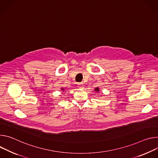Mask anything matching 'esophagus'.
<instances>
[{"label": "esophagus", "mask_w": 158, "mask_h": 158, "mask_svg": "<svg viewBox=\"0 0 158 158\" xmlns=\"http://www.w3.org/2000/svg\"><path fill=\"white\" fill-rule=\"evenodd\" d=\"M77 86H78V88H79V89H83V88H84V85H83V83H78V84L77 85Z\"/></svg>", "instance_id": "1"}]
</instances>
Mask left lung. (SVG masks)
Masks as SVG:
<instances>
[{
  "mask_svg": "<svg viewBox=\"0 0 158 158\" xmlns=\"http://www.w3.org/2000/svg\"><path fill=\"white\" fill-rule=\"evenodd\" d=\"M94 90H95V92H98L100 91L98 87H97V88H95V89H94Z\"/></svg>",
  "mask_w": 158,
  "mask_h": 158,
  "instance_id": "1",
  "label": "left lung"
}]
</instances>
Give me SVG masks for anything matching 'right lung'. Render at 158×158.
<instances>
[{
  "label": "right lung",
  "instance_id": "right-lung-1",
  "mask_svg": "<svg viewBox=\"0 0 158 158\" xmlns=\"http://www.w3.org/2000/svg\"><path fill=\"white\" fill-rule=\"evenodd\" d=\"M61 91H63V92L65 91V90L64 89V88H63V87H61Z\"/></svg>",
  "mask_w": 158,
  "mask_h": 158
}]
</instances>
